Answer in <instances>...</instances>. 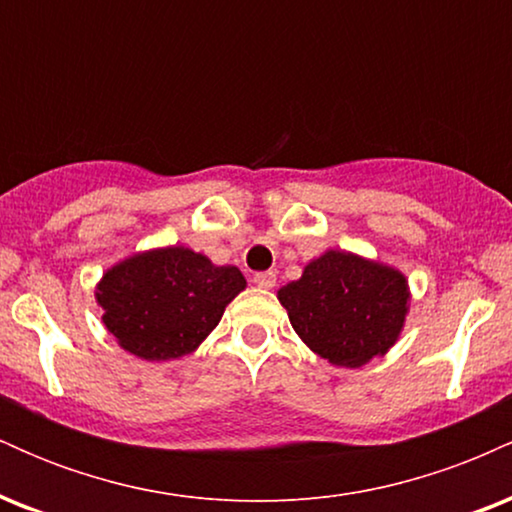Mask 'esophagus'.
Masks as SVG:
<instances>
[{"instance_id": "34e87169", "label": "esophagus", "mask_w": 512, "mask_h": 512, "mask_svg": "<svg viewBox=\"0 0 512 512\" xmlns=\"http://www.w3.org/2000/svg\"><path fill=\"white\" fill-rule=\"evenodd\" d=\"M252 281H255L260 289H272V286L276 284V274L274 272H257L255 276H252Z\"/></svg>"}]
</instances>
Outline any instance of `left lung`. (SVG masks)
<instances>
[{"instance_id": "left-lung-1", "label": "left lung", "mask_w": 512, "mask_h": 512, "mask_svg": "<svg viewBox=\"0 0 512 512\" xmlns=\"http://www.w3.org/2000/svg\"><path fill=\"white\" fill-rule=\"evenodd\" d=\"M298 337L332 366L358 368L395 346L409 313L407 276L344 250L308 262L276 293Z\"/></svg>"}]
</instances>
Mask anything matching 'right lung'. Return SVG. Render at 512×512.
<instances>
[{
	"mask_svg": "<svg viewBox=\"0 0 512 512\" xmlns=\"http://www.w3.org/2000/svg\"><path fill=\"white\" fill-rule=\"evenodd\" d=\"M248 286L238 267L168 245L117 262L96 286L103 325L129 354L173 361L197 349Z\"/></svg>",
	"mask_w": 512,
	"mask_h": 512,
	"instance_id": "right-lung-1",
	"label": "right lung"
}]
</instances>
